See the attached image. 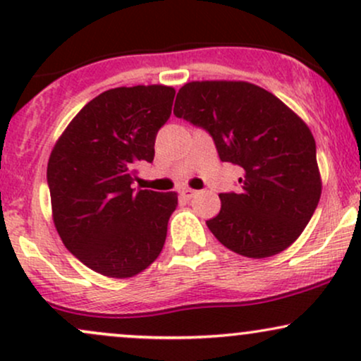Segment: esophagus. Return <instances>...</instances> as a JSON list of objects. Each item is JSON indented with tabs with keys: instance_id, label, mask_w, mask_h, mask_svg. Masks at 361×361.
<instances>
[{
	"instance_id": "1",
	"label": "esophagus",
	"mask_w": 361,
	"mask_h": 361,
	"mask_svg": "<svg viewBox=\"0 0 361 361\" xmlns=\"http://www.w3.org/2000/svg\"><path fill=\"white\" fill-rule=\"evenodd\" d=\"M180 193H181V197L188 198V200H190V198H193L198 192H197V190H192V188H183Z\"/></svg>"
}]
</instances>
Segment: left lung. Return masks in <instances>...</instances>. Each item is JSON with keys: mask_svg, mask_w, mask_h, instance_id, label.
Listing matches in <instances>:
<instances>
[{"mask_svg": "<svg viewBox=\"0 0 361 361\" xmlns=\"http://www.w3.org/2000/svg\"><path fill=\"white\" fill-rule=\"evenodd\" d=\"M173 111L204 127L224 163L244 171L241 192L219 195L221 212L207 221L219 243L255 259L295 243L322 192L307 123L270 91L247 81L186 82Z\"/></svg>", "mask_w": 361, "mask_h": 361, "instance_id": "8db88e82", "label": "left lung"}]
</instances>
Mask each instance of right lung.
Wrapping results in <instances>:
<instances>
[{
    "label": "right lung",
    "mask_w": 361,
    "mask_h": 361,
    "mask_svg": "<svg viewBox=\"0 0 361 361\" xmlns=\"http://www.w3.org/2000/svg\"><path fill=\"white\" fill-rule=\"evenodd\" d=\"M175 93L164 85L103 91L69 122L49 157L54 226L82 264L109 279L137 275L163 251L178 193L130 185L135 168L154 159Z\"/></svg>",
    "instance_id": "right-lung-1"
}]
</instances>
